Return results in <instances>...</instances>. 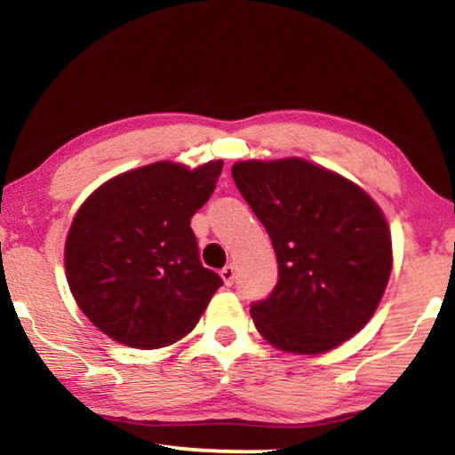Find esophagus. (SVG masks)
Masks as SVG:
<instances>
[{
    "label": "esophagus",
    "instance_id": "esophagus-1",
    "mask_svg": "<svg viewBox=\"0 0 455 455\" xmlns=\"http://www.w3.org/2000/svg\"><path fill=\"white\" fill-rule=\"evenodd\" d=\"M221 279H223V283H226V285H232L234 283V279H235L234 265L223 267V269H221Z\"/></svg>",
    "mask_w": 455,
    "mask_h": 455
}]
</instances>
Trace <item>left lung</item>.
<instances>
[{
    "mask_svg": "<svg viewBox=\"0 0 455 455\" xmlns=\"http://www.w3.org/2000/svg\"><path fill=\"white\" fill-rule=\"evenodd\" d=\"M240 195L269 234L279 279L251 304L259 333L283 352L323 354L363 329L391 273V234L363 188L308 161H240Z\"/></svg>",
    "mask_w": 455,
    "mask_h": 455,
    "instance_id": "left-lung-1",
    "label": "left lung"
}]
</instances>
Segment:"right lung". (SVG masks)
Wrapping results in <instances>:
<instances>
[{"label":"right lung","mask_w":455,"mask_h":455,"mask_svg":"<svg viewBox=\"0 0 455 455\" xmlns=\"http://www.w3.org/2000/svg\"><path fill=\"white\" fill-rule=\"evenodd\" d=\"M221 167L157 161L99 186L78 209L66 240L68 285L111 339L153 350L195 329L223 282L198 259L190 220Z\"/></svg>","instance_id":"obj_1"}]
</instances>
